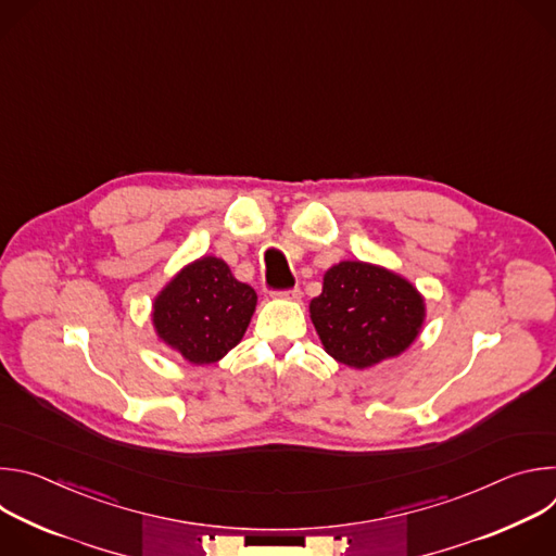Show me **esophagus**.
Instances as JSON below:
<instances>
[{
  "label": "esophagus",
  "mask_w": 556,
  "mask_h": 556,
  "mask_svg": "<svg viewBox=\"0 0 556 556\" xmlns=\"http://www.w3.org/2000/svg\"><path fill=\"white\" fill-rule=\"evenodd\" d=\"M270 294L279 296V299H301V290L296 286L294 288H286V290H273Z\"/></svg>",
  "instance_id": "obj_1"
}]
</instances>
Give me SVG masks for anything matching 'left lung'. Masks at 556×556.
Wrapping results in <instances>:
<instances>
[{"instance_id":"8db88e82","label":"left lung","mask_w":556,"mask_h":556,"mask_svg":"<svg viewBox=\"0 0 556 556\" xmlns=\"http://www.w3.org/2000/svg\"><path fill=\"white\" fill-rule=\"evenodd\" d=\"M312 324L330 356L369 367L399 356L418 337L425 301L403 277L363 262H341L309 303Z\"/></svg>"}]
</instances>
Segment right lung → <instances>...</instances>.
<instances>
[{"mask_svg":"<svg viewBox=\"0 0 556 556\" xmlns=\"http://www.w3.org/2000/svg\"><path fill=\"white\" fill-rule=\"evenodd\" d=\"M255 305L249 283L237 281L222 260L202 257L157 294L153 326L189 363L206 365L242 341Z\"/></svg>","mask_w":556,"mask_h":556,"instance_id":"right-lung-1","label":"right lung"}]
</instances>
